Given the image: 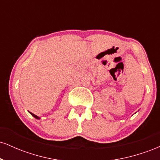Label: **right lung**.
Returning <instances> with one entry per match:
<instances>
[{
	"label": "right lung",
	"mask_w": 160,
	"mask_h": 160,
	"mask_svg": "<svg viewBox=\"0 0 160 160\" xmlns=\"http://www.w3.org/2000/svg\"><path fill=\"white\" fill-rule=\"evenodd\" d=\"M29 113H30L31 114H32V115L33 116V117H35L36 119H38V120H39V119H40V117H38V116H37V115L34 114V113H31V112H29Z\"/></svg>",
	"instance_id": "obj_1"
}]
</instances>
